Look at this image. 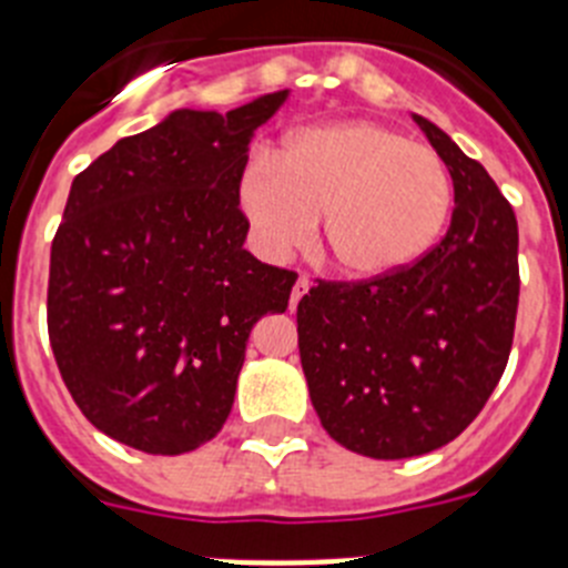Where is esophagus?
<instances>
[{"mask_svg": "<svg viewBox=\"0 0 568 568\" xmlns=\"http://www.w3.org/2000/svg\"><path fill=\"white\" fill-rule=\"evenodd\" d=\"M310 290V278L307 275H298V281H295V287H293V295H290V310L298 307V301L307 295Z\"/></svg>", "mask_w": 568, "mask_h": 568, "instance_id": "1", "label": "esophagus"}]
</instances>
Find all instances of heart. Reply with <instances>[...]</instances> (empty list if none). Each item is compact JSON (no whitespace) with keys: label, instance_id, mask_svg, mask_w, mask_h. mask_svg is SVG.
Listing matches in <instances>:
<instances>
[{"label":"heart","instance_id":"b5f03b06","mask_svg":"<svg viewBox=\"0 0 568 568\" xmlns=\"http://www.w3.org/2000/svg\"><path fill=\"white\" fill-rule=\"evenodd\" d=\"M241 210L270 255L313 239L324 219L329 261L349 278H384L433 247L453 207V179L433 148L375 122L301 130L275 168L253 162Z\"/></svg>","mask_w":568,"mask_h":568}]
</instances>
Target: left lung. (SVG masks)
Returning a JSON list of instances; mask_svg holds the SVG:
<instances>
[{"instance_id":"8db88e82","label":"left lung","mask_w":568,"mask_h":568,"mask_svg":"<svg viewBox=\"0 0 568 568\" xmlns=\"http://www.w3.org/2000/svg\"><path fill=\"white\" fill-rule=\"evenodd\" d=\"M455 187L453 224L413 267L315 281L298 353L329 438L378 460L458 438L506 369L518 318V219L484 164L415 115Z\"/></svg>"}]
</instances>
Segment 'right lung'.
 Returning a JSON list of instances; mask_svg holds the SVG:
<instances>
[{"mask_svg":"<svg viewBox=\"0 0 568 568\" xmlns=\"http://www.w3.org/2000/svg\"><path fill=\"white\" fill-rule=\"evenodd\" d=\"M287 99L175 110L73 179L50 247L48 335L90 424L150 455L193 453L233 409L250 329L298 278L244 250L255 128Z\"/></svg>","mask_w":568,"mask_h":568,"instance_id":"add662e5","label":"right lung"}]
</instances>
